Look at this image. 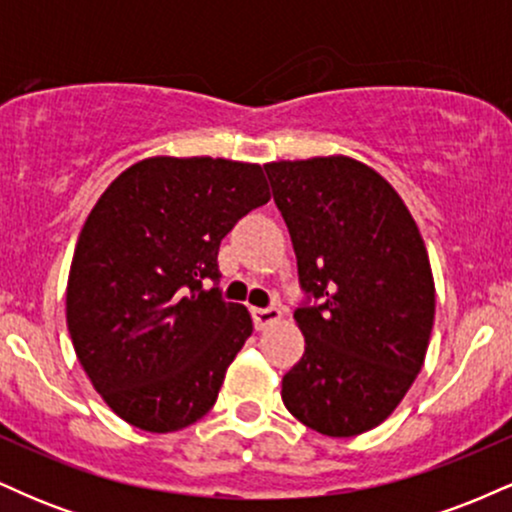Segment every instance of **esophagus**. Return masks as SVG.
Listing matches in <instances>:
<instances>
[{"mask_svg":"<svg viewBox=\"0 0 512 512\" xmlns=\"http://www.w3.org/2000/svg\"><path fill=\"white\" fill-rule=\"evenodd\" d=\"M252 320H255L257 330H264L267 325H274V322L281 320L279 308H252Z\"/></svg>","mask_w":512,"mask_h":512,"instance_id":"34e87169","label":"esophagus"}]
</instances>
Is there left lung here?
Here are the masks:
<instances>
[{"mask_svg": "<svg viewBox=\"0 0 512 512\" xmlns=\"http://www.w3.org/2000/svg\"><path fill=\"white\" fill-rule=\"evenodd\" d=\"M298 260L305 354L281 380L301 424L330 438L380 426L424 366L436 286L419 226L383 175L349 156L264 166Z\"/></svg>", "mask_w": 512, "mask_h": 512, "instance_id": "obj_1", "label": "left lung"}]
</instances>
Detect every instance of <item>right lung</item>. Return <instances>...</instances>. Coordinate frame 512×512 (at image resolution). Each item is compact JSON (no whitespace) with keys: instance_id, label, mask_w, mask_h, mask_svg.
Wrapping results in <instances>:
<instances>
[{"instance_id":"add662e5","label":"right lung","mask_w":512,"mask_h":512,"mask_svg":"<svg viewBox=\"0 0 512 512\" xmlns=\"http://www.w3.org/2000/svg\"><path fill=\"white\" fill-rule=\"evenodd\" d=\"M269 197L257 163L154 156L91 209L69 269L67 327L91 385L127 424L173 433L214 407L252 317L202 281H219L221 240Z\"/></svg>"}]
</instances>
